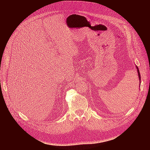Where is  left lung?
Segmentation results:
<instances>
[{
  "label": "left lung",
  "instance_id": "8db88e82",
  "mask_svg": "<svg viewBox=\"0 0 150 150\" xmlns=\"http://www.w3.org/2000/svg\"><path fill=\"white\" fill-rule=\"evenodd\" d=\"M136 67H137V72H138V78H139V83H141V76H140V73H139V69L138 66H136Z\"/></svg>",
  "mask_w": 150,
  "mask_h": 150
}]
</instances>
